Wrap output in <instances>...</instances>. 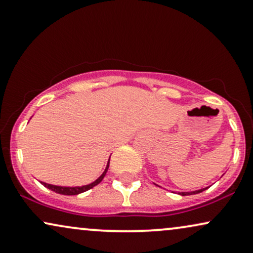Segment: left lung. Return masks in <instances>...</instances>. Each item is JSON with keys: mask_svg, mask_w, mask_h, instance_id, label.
<instances>
[{"mask_svg": "<svg viewBox=\"0 0 253 253\" xmlns=\"http://www.w3.org/2000/svg\"><path fill=\"white\" fill-rule=\"evenodd\" d=\"M208 188H204V189H201V190H196V191H190V192H179V195L182 196H189V195H196V193H201L204 191V190H207Z\"/></svg>", "mask_w": 253, "mask_h": 253, "instance_id": "8db88e82", "label": "left lung"}]
</instances>
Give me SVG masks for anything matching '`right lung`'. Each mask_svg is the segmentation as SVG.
I'll return each mask as SVG.
<instances>
[{"label": "right lung", "instance_id": "add662e5", "mask_svg": "<svg viewBox=\"0 0 253 253\" xmlns=\"http://www.w3.org/2000/svg\"><path fill=\"white\" fill-rule=\"evenodd\" d=\"M109 163H110V160L108 161L107 168H105V170L103 171V173L101 174V176H99L98 178L95 180V182L90 183V184H88V185H83V186H58V185H52V184H48V183H44V182H41V183H42V185H44L45 188L50 189L51 191H54L56 193H60V195H65V196L79 195V193L88 191V190L92 189L93 186H96L97 184L102 182V179L104 178L105 173H107V171L109 169Z\"/></svg>", "mask_w": 253, "mask_h": 253}]
</instances>
